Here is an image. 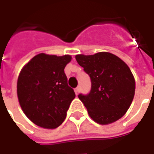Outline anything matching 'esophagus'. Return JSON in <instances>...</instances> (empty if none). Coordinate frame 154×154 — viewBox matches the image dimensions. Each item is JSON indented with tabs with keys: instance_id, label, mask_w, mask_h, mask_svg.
I'll return each instance as SVG.
<instances>
[{
	"instance_id": "34e87169",
	"label": "esophagus",
	"mask_w": 154,
	"mask_h": 154,
	"mask_svg": "<svg viewBox=\"0 0 154 154\" xmlns=\"http://www.w3.org/2000/svg\"><path fill=\"white\" fill-rule=\"evenodd\" d=\"M75 91H76V93L78 94V93H80V91H81V87H77L76 89H75Z\"/></svg>"
}]
</instances>
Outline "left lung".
<instances>
[{
  "mask_svg": "<svg viewBox=\"0 0 154 154\" xmlns=\"http://www.w3.org/2000/svg\"><path fill=\"white\" fill-rule=\"evenodd\" d=\"M75 57L91 81L90 93L78 95L91 118L100 125H108L125 116L135 91L134 77L128 65L107 52Z\"/></svg>",
  "mask_w": 154,
  "mask_h": 154,
  "instance_id": "obj_1",
  "label": "left lung"
}]
</instances>
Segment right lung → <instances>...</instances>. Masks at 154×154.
Returning <instances> with one entry per match:
<instances>
[{"mask_svg": "<svg viewBox=\"0 0 154 154\" xmlns=\"http://www.w3.org/2000/svg\"><path fill=\"white\" fill-rule=\"evenodd\" d=\"M70 55L39 54L26 63L17 81L19 103L36 125L55 129L63 122L76 95L67 85L64 68Z\"/></svg>", "mask_w": 154, "mask_h": 154, "instance_id": "add662e5", "label": "right lung"}]
</instances>
